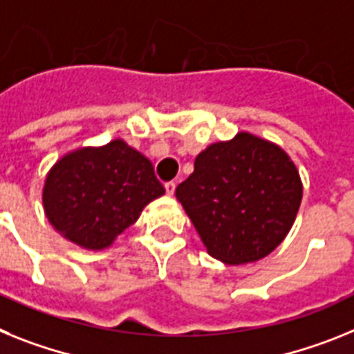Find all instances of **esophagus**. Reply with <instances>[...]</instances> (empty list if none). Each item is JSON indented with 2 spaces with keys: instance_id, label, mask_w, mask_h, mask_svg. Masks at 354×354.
Listing matches in <instances>:
<instances>
[{
  "instance_id": "1",
  "label": "esophagus",
  "mask_w": 354,
  "mask_h": 354,
  "mask_svg": "<svg viewBox=\"0 0 354 354\" xmlns=\"http://www.w3.org/2000/svg\"><path fill=\"white\" fill-rule=\"evenodd\" d=\"M164 187H165V192H167V196H173L174 190H176V183H174V181H167Z\"/></svg>"
}]
</instances>
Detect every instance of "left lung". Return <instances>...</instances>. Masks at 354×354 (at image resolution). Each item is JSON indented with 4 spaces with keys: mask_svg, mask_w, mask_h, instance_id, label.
I'll use <instances>...</instances> for the list:
<instances>
[{
    "mask_svg": "<svg viewBox=\"0 0 354 354\" xmlns=\"http://www.w3.org/2000/svg\"><path fill=\"white\" fill-rule=\"evenodd\" d=\"M208 253L228 266L257 262L278 248L296 221L303 183L290 156L248 131L215 142L176 187Z\"/></svg>",
    "mask_w": 354,
    "mask_h": 354,
    "instance_id": "left-lung-1",
    "label": "left lung"
}]
</instances>
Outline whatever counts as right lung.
I'll return each mask as SVG.
<instances>
[{"label": "right lung", "mask_w": 354, "mask_h": 354, "mask_svg": "<svg viewBox=\"0 0 354 354\" xmlns=\"http://www.w3.org/2000/svg\"><path fill=\"white\" fill-rule=\"evenodd\" d=\"M165 194L153 164L122 139L80 147L49 169L44 214L64 239L84 250L113 244L139 219L147 203Z\"/></svg>", "instance_id": "obj_1"}]
</instances>
